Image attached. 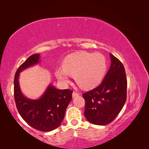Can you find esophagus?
I'll return each instance as SVG.
<instances>
[{"instance_id": "1", "label": "esophagus", "mask_w": 149, "mask_h": 149, "mask_svg": "<svg viewBox=\"0 0 149 149\" xmlns=\"http://www.w3.org/2000/svg\"><path fill=\"white\" fill-rule=\"evenodd\" d=\"M79 93H76V92H73V93H72V97H73V98H74V97H77V96H79Z\"/></svg>"}]
</instances>
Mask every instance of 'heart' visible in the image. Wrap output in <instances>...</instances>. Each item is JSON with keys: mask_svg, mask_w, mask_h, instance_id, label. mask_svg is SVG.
<instances>
[{"mask_svg": "<svg viewBox=\"0 0 149 149\" xmlns=\"http://www.w3.org/2000/svg\"><path fill=\"white\" fill-rule=\"evenodd\" d=\"M107 68V59L102 54L81 51L65 57L62 63V70H56V75L63 82L68 81V74L74 75L75 81L81 87L91 89L100 84Z\"/></svg>", "mask_w": 149, "mask_h": 149, "instance_id": "b5f03b06", "label": "heart"}]
</instances>
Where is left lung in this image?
<instances>
[{
	"label": "left lung",
	"instance_id": "8db88e82",
	"mask_svg": "<svg viewBox=\"0 0 149 149\" xmlns=\"http://www.w3.org/2000/svg\"><path fill=\"white\" fill-rule=\"evenodd\" d=\"M111 65L102 82L83 94L85 100L84 115L95 125H107L119 114L127 99V78L123 65L110 54Z\"/></svg>",
	"mask_w": 149,
	"mask_h": 149
}]
</instances>
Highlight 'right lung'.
I'll list each match as a JSON object with an SVG mask.
<instances>
[{
  "instance_id": "1",
  "label": "right lung",
  "mask_w": 149,
  "mask_h": 149,
  "mask_svg": "<svg viewBox=\"0 0 149 149\" xmlns=\"http://www.w3.org/2000/svg\"><path fill=\"white\" fill-rule=\"evenodd\" d=\"M39 58L40 54H33L17 70L14 81V99L17 111L25 122L37 130L50 132L61 124L66 108L72 99L73 91L57 89L50 85L39 99L31 100L25 97L19 85V73L38 64Z\"/></svg>"
}]
</instances>
